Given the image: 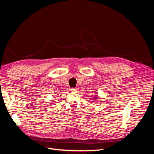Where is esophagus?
<instances>
[{"mask_svg":"<svg viewBox=\"0 0 154 154\" xmlns=\"http://www.w3.org/2000/svg\"><path fill=\"white\" fill-rule=\"evenodd\" d=\"M77 91H78V88H71V91L73 92H77Z\"/></svg>","mask_w":154,"mask_h":154,"instance_id":"34e87169","label":"esophagus"}]
</instances>
